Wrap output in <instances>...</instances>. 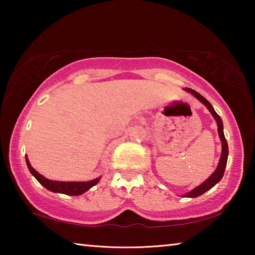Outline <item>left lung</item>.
Masks as SVG:
<instances>
[{"label": "left lung", "instance_id": "obj_1", "mask_svg": "<svg viewBox=\"0 0 255 255\" xmlns=\"http://www.w3.org/2000/svg\"><path fill=\"white\" fill-rule=\"evenodd\" d=\"M184 91H187L189 93H191L192 96H195L198 100H199L201 103H204V105L208 108V110L210 111V114L213 115V117L215 118L216 122H217V127H218V135L219 138H221L222 140V155H221V158H219V163L217 165V169L215 170V172L213 174H211L208 179H207L205 182H202L200 185H198L191 191L185 193L184 197L187 198H196V197H199L201 195H204L206 191H208L211 188L214 187L216 183H218L219 181L222 180L223 175H224V172H225V167H226V164H227V157H228V145H227V141H226V138L225 135H224V128H223V122H222V118L219 117L217 115V112L214 110L213 106L210 105V103L206 100V99L199 94L198 92H196L195 90L192 89H189V88H185Z\"/></svg>", "mask_w": 255, "mask_h": 255}]
</instances>
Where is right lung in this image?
<instances>
[{"mask_svg":"<svg viewBox=\"0 0 255 255\" xmlns=\"http://www.w3.org/2000/svg\"><path fill=\"white\" fill-rule=\"evenodd\" d=\"M25 162H27L28 169L34 178L37 179L38 182L41 185H44L46 189L50 190L53 192H58V193H64V195L67 196H80L85 191H88L90 188H92L93 185H96L100 178L94 179L91 181H88V182H62V181H53L46 179L45 176L38 173V172L33 169L30 164L28 157H25Z\"/></svg>","mask_w":255,"mask_h":255,"instance_id":"right-lung-1","label":"right lung"}]
</instances>
